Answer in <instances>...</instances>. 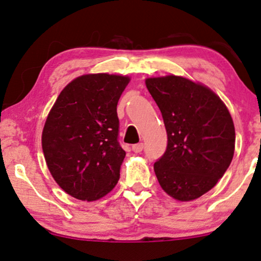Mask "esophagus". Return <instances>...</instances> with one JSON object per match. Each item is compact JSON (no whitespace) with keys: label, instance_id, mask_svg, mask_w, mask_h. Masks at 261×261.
Masks as SVG:
<instances>
[{"label":"esophagus","instance_id":"esophagus-1","mask_svg":"<svg viewBox=\"0 0 261 261\" xmlns=\"http://www.w3.org/2000/svg\"><path fill=\"white\" fill-rule=\"evenodd\" d=\"M132 149H133V152L135 153H140L142 149H144V144H142V142H140V144H135L132 146Z\"/></svg>","mask_w":261,"mask_h":261}]
</instances>
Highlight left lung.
Masks as SVG:
<instances>
[{
	"label": "left lung",
	"instance_id": "left-lung-1",
	"mask_svg": "<svg viewBox=\"0 0 261 261\" xmlns=\"http://www.w3.org/2000/svg\"><path fill=\"white\" fill-rule=\"evenodd\" d=\"M145 83L167 133L166 151L154 163L155 176L171 197L194 201L215 187L233 159L229 110L208 87L188 78L170 74Z\"/></svg>",
	"mask_w": 261,
	"mask_h": 261
}]
</instances>
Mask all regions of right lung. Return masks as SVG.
<instances>
[{"label":"right lung","instance_id":"obj_1","mask_svg":"<svg viewBox=\"0 0 261 261\" xmlns=\"http://www.w3.org/2000/svg\"><path fill=\"white\" fill-rule=\"evenodd\" d=\"M130 78L90 73L60 92L42 129L41 145L57 184L81 201H96L115 188L126 152L117 141V102Z\"/></svg>","mask_w":261,"mask_h":261}]
</instances>
